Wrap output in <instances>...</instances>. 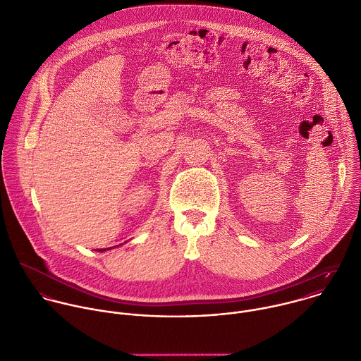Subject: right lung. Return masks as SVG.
Returning a JSON list of instances; mask_svg holds the SVG:
<instances>
[{
    "instance_id": "right-lung-1",
    "label": "right lung",
    "mask_w": 361,
    "mask_h": 361,
    "mask_svg": "<svg viewBox=\"0 0 361 361\" xmlns=\"http://www.w3.org/2000/svg\"><path fill=\"white\" fill-rule=\"evenodd\" d=\"M116 247H118V245H116ZM111 248H113V247H109V248H100V250H97V251H100V252H102V251H107V250H111Z\"/></svg>"
}]
</instances>
